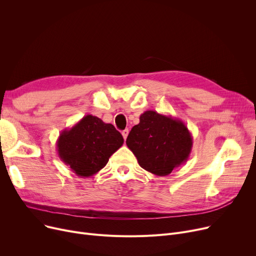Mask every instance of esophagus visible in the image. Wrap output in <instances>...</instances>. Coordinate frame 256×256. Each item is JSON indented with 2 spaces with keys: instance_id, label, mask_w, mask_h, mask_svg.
I'll return each instance as SVG.
<instances>
[{
  "instance_id": "34e87169",
  "label": "esophagus",
  "mask_w": 256,
  "mask_h": 256,
  "mask_svg": "<svg viewBox=\"0 0 256 256\" xmlns=\"http://www.w3.org/2000/svg\"><path fill=\"white\" fill-rule=\"evenodd\" d=\"M128 128H126L124 130H122V136H124V140H126V138H128Z\"/></svg>"
}]
</instances>
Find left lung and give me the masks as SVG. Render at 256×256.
Listing matches in <instances>:
<instances>
[{"label":"left lung","instance_id":"left-lung-1","mask_svg":"<svg viewBox=\"0 0 256 256\" xmlns=\"http://www.w3.org/2000/svg\"><path fill=\"white\" fill-rule=\"evenodd\" d=\"M126 145L144 170L166 176L189 158L193 138L182 120L148 110L132 126Z\"/></svg>","mask_w":256,"mask_h":256}]
</instances>
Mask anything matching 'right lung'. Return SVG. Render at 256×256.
I'll use <instances>...</instances> for the list:
<instances>
[{
    "instance_id": "right-lung-1",
    "label": "right lung",
    "mask_w": 256,
    "mask_h": 256,
    "mask_svg": "<svg viewBox=\"0 0 256 256\" xmlns=\"http://www.w3.org/2000/svg\"><path fill=\"white\" fill-rule=\"evenodd\" d=\"M124 144L121 134L111 124L86 115L70 128L61 132L57 152L62 162L80 178H90L102 170Z\"/></svg>"
}]
</instances>
